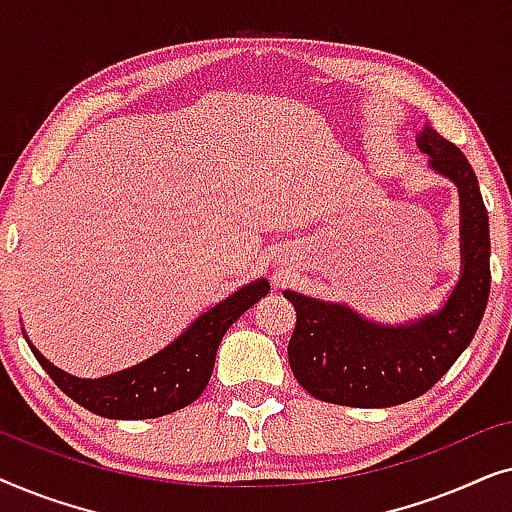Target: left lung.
<instances>
[{
	"instance_id": "1",
	"label": "left lung",
	"mask_w": 512,
	"mask_h": 512,
	"mask_svg": "<svg viewBox=\"0 0 512 512\" xmlns=\"http://www.w3.org/2000/svg\"><path fill=\"white\" fill-rule=\"evenodd\" d=\"M417 146L454 181L461 205V277L438 312L408 324H375L352 307L284 291L296 307L293 375L307 394L349 408H391L422 396L471 345L489 298V219L471 163L436 130Z\"/></svg>"
}]
</instances>
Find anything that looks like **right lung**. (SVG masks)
I'll use <instances>...</instances> for the list:
<instances>
[{
    "label": "right lung",
    "instance_id": "obj_1",
    "mask_svg": "<svg viewBox=\"0 0 512 512\" xmlns=\"http://www.w3.org/2000/svg\"><path fill=\"white\" fill-rule=\"evenodd\" d=\"M268 279H256L219 305L202 312L179 338L137 366L114 375L81 380L53 366L27 340L51 380L83 408L107 419H153L191 405L205 391L219 342L256 300L268 296Z\"/></svg>",
    "mask_w": 512,
    "mask_h": 512
}]
</instances>
